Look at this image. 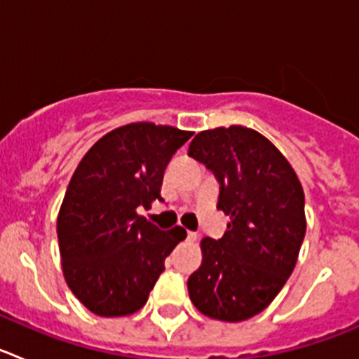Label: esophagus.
Returning <instances> with one entry per match:
<instances>
[{
	"label": "esophagus",
	"mask_w": 359,
	"mask_h": 359,
	"mask_svg": "<svg viewBox=\"0 0 359 359\" xmlns=\"http://www.w3.org/2000/svg\"><path fill=\"white\" fill-rule=\"evenodd\" d=\"M187 239H189V241H198V233H196V231H187Z\"/></svg>",
	"instance_id": "obj_1"
}]
</instances>
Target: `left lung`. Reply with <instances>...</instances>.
Masks as SVG:
<instances>
[{
    "label": "left lung",
    "instance_id": "obj_1",
    "mask_svg": "<svg viewBox=\"0 0 359 359\" xmlns=\"http://www.w3.org/2000/svg\"><path fill=\"white\" fill-rule=\"evenodd\" d=\"M189 156L212 170L217 208L230 215L221 239L201 241L190 300L210 318L243 322L271 304L297 264L306 236L302 185L280 151L243 126L198 133Z\"/></svg>",
    "mask_w": 359,
    "mask_h": 359
}]
</instances>
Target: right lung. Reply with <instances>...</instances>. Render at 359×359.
I'll return each mask as SVG.
<instances>
[{"mask_svg":"<svg viewBox=\"0 0 359 359\" xmlns=\"http://www.w3.org/2000/svg\"><path fill=\"white\" fill-rule=\"evenodd\" d=\"M192 133L149 122L102 136L73 172L57 217L62 271L98 316H126L147 302L165 257L187 237L160 230L138 208L161 198L163 172Z\"/></svg>","mask_w":359,"mask_h":359,"instance_id":"add662e5","label":"right lung"}]
</instances>
